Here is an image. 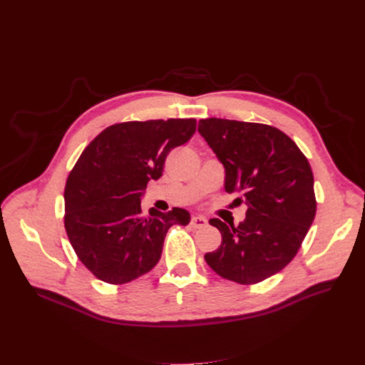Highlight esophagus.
I'll return each instance as SVG.
<instances>
[{
  "instance_id": "1",
  "label": "esophagus",
  "mask_w": 365,
  "mask_h": 365,
  "mask_svg": "<svg viewBox=\"0 0 365 365\" xmlns=\"http://www.w3.org/2000/svg\"><path fill=\"white\" fill-rule=\"evenodd\" d=\"M190 226L195 229L204 227V226H207V219L202 216H192V219H190Z\"/></svg>"
}]
</instances>
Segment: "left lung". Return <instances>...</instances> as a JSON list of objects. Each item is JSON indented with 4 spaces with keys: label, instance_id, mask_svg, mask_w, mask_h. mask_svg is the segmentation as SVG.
<instances>
[{
    "label": "left lung",
    "instance_id": "8db88e82",
    "mask_svg": "<svg viewBox=\"0 0 365 365\" xmlns=\"http://www.w3.org/2000/svg\"><path fill=\"white\" fill-rule=\"evenodd\" d=\"M198 131L225 167V190L242 195L247 204L238 226L210 219L222 244L204 259L222 278L260 282L293 260L314 222L311 165L297 145L271 125L207 118L200 120Z\"/></svg>",
    "mask_w": 365,
    "mask_h": 365
}]
</instances>
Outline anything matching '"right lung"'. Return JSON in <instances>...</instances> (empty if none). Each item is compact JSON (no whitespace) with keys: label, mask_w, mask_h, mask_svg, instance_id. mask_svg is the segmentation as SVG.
Returning a JSON list of instances; mask_svg holds the SVG:
<instances>
[{"label":"right lung","mask_w":365,"mask_h":365,"mask_svg":"<svg viewBox=\"0 0 365 365\" xmlns=\"http://www.w3.org/2000/svg\"><path fill=\"white\" fill-rule=\"evenodd\" d=\"M197 130L194 118L131 121L103 130L81 153L65 186V229L76 256L108 284H125L155 266L167 231L190 215L142 212L149 180L163 176L171 149Z\"/></svg>","instance_id":"add662e5"}]
</instances>
